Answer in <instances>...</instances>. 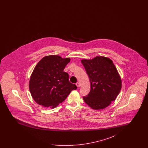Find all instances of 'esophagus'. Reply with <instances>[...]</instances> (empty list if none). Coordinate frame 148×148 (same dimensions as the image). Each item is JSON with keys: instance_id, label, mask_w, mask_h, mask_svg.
I'll return each mask as SVG.
<instances>
[{"instance_id": "34e87169", "label": "esophagus", "mask_w": 148, "mask_h": 148, "mask_svg": "<svg viewBox=\"0 0 148 148\" xmlns=\"http://www.w3.org/2000/svg\"><path fill=\"white\" fill-rule=\"evenodd\" d=\"M76 85H77V88H79V87L80 86V84L79 83L77 82V83H76Z\"/></svg>"}]
</instances>
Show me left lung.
I'll return each mask as SVG.
<instances>
[{"mask_svg":"<svg viewBox=\"0 0 148 148\" xmlns=\"http://www.w3.org/2000/svg\"><path fill=\"white\" fill-rule=\"evenodd\" d=\"M90 82V90L85 103L94 110L103 109L115 100L121 88V79L113 61L106 56L82 59Z\"/></svg>","mask_w":148,"mask_h":148,"instance_id":"obj_1","label":"left lung"}]
</instances>
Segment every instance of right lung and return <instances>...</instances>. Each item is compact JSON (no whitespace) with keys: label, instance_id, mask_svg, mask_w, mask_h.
Wrapping results in <instances>:
<instances>
[{"label":"right lung","instance_id":"obj_1","mask_svg":"<svg viewBox=\"0 0 148 148\" xmlns=\"http://www.w3.org/2000/svg\"><path fill=\"white\" fill-rule=\"evenodd\" d=\"M70 58L59 56H44L36 65L30 77L29 88L35 102L44 107L53 109L62 103L75 84L69 80V74L64 71Z\"/></svg>","mask_w":148,"mask_h":148}]
</instances>
